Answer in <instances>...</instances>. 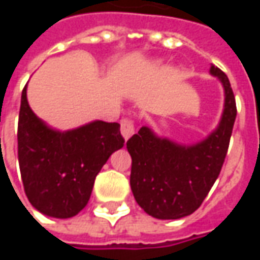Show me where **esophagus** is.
<instances>
[{"label":"esophagus","mask_w":260,"mask_h":260,"mask_svg":"<svg viewBox=\"0 0 260 260\" xmlns=\"http://www.w3.org/2000/svg\"><path fill=\"white\" fill-rule=\"evenodd\" d=\"M121 134L124 136L125 141H128L131 136L135 134V126L131 118H122L121 119Z\"/></svg>","instance_id":"obj_1"}]
</instances>
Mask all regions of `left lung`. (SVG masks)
Listing matches in <instances>:
<instances>
[{"instance_id":"left-lung-1","label":"left lung","mask_w":260,"mask_h":260,"mask_svg":"<svg viewBox=\"0 0 260 260\" xmlns=\"http://www.w3.org/2000/svg\"><path fill=\"white\" fill-rule=\"evenodd\" d=\"M210 74L224 89V108L217 128L203 141L181 145L142 126L126 142L132 157L131 189L152 217L175 220L195 212L217 180L233 134L237 106L227 75L212 65Z\"/></svg>"}]
</instances>
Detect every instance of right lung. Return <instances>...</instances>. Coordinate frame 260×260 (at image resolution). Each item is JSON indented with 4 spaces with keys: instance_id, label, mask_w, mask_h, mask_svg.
Returning a JSON list of instances; mask_svg holds the SVG:
<instances>
[{
    "instance_id": "obj_1",
    "label": "right lung",
    "mask_w": 260,
    "mask_h": 260,
    "mask_svg": "<svg viewBox=\"0 0 260 260\" xmlns=\"http://www.w3.org/2000/svg\"><path fill=\"white\" fill-rule=\"evenodd\" d=\"M26 87L18 122V157L26 196L48 217H74L87 205L96 175L108 157L124 146L119 124L91 121L75 129H54L31 111Z\"/></svg>"
}]
</instances>
